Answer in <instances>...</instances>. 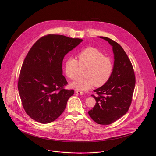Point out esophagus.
I'll return each mask as SVG.
<instances>
[{"instance_id": "34e87169", "label": "esophagus", "mask_w": 156, "mask_h": 156, "mask_svg": "<svg viewBox=\"0 0 156 156\" xmlns=\"http://www.w3.org/2000/svg\"><path fill=\"white\" fill-rule=\"evenodd\" d=\"M76 93H77V94H80V95H83V94H84V93H83V92L80 91H78V90L76 91Z\"/></svg>"}]
</instances>
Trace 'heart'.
<instances>
[{
    "instance_id": "obj_1",
    "label": "heart",
    "mask_w": 156,
    "mask_h": 156,
    "mask_svg": "<svg viewBox=\"0 0 156 156\" xmlns=\"http://www.w3.org/2000/svg\"><path fill=\"white\" fill-rule=\"evenodd\" d=\"M78 60L74 58H66L64 63L65 75L70 80L76 77V70L80 66H87L83 78L73 81L70 86L78 91H86L94 85L99 87L105 85L110 79L114 71V62L109 57L105 56L99 49L89 47L77 54Z\"/></svg>"
}]
</instances>
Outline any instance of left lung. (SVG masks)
<instances>
[{
	"mask_svg": "<svg viewBox=\"0 0 156 156\" xmlns=\"http://www.w3.org/2000/svg\"><path fill=\"white\" fill-rule=\"evenodd\" d=\"M100 37L112 46L114 67L109 81L94 90L98 96H91L94 98L96 103L88 114L97 123L107 125L113 123L128 112L132 101L136 80L131 62L122 46L108 37Z\"/></svg>",
	"mask_w": 156,
	"mask_h": 156,
	"instance_id": "left-lung-1",
	"label": "left lung"
}]
</instances>
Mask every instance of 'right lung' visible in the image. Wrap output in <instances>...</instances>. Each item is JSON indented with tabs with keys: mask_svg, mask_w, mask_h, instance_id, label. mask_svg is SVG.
<instances>
[{
	"mask_svg": "<svg viewBox=\"0 0 156 156\" xmlns=\"http://www.w3.org/2000/svg\"><path fill=\"white\" fill-rule=\"evenodd\" d=\"M59 34L39 38L30 49L22 64L18 89L26 113L41 123L55 120L64 111L74 91L62 75L65 55L82 41Z\"/></svg>",
	"mask_w": 156,
	"mask_h": 156,
	"instance_id": "obj_1",
	"label": "right lung"
}]
</instances>
